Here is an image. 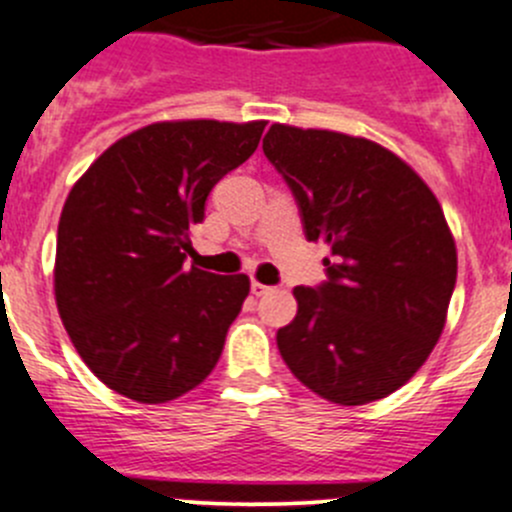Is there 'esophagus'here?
<instances>
[{"mask_svg": "<svg viewBox=\"0 0 512 512\" xmlns=\"http://www.w3.org/2000/svg\"><path fill=\"white\" fill-rule=\"evenodd\" d=\"M250 290H252V295H265V293H270V285H262V283H257V280H252Z\"/></svg>", "mask_w": 512, "mask_h": 512, "instance_id": "esophagus-1", "label": "esophagus"}]
</instances>
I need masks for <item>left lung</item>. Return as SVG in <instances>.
I'll return each instance as SVG.
<instances>
[{
	"label": "left lung",
	"instance_id": "obj_1",
	"mask_svg": "<svg viewBox=\"0 0 512 512\" xmlns=\"http://www.w3.org/2000/svg\"><path fill=\"white\" fill-rule=\"evenodd\" d=\"M262 151L323 242L328 283L295 288L278 348L300 384L341 407L384 399L432 353L457 280V247L422 176L361 136L272 123Z\"/></svg>",
	"mask_w": 512,
	"mask_h": 512
}]
</instances>
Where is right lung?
Wrapping results in <instances>:
<instances>
[{
  "mask_svg": "<svg viewBox=\"0 0 512 512\" xmlns=\"http://www.w3.org/2000/svg\"><path fill=\"white\" fill-rule=\"evenodd\" d=\"M265 121H161L105 148L57 224L55 300L108 389L164 404L202 384L250 293L247 275L186 267L212 186L255 154Z\"/></svg>",
  "mask_w": 512,
  "mask_h": 512,
  "instance_id": "add662e5",
  "label": "right lung"
}]
</instances>
